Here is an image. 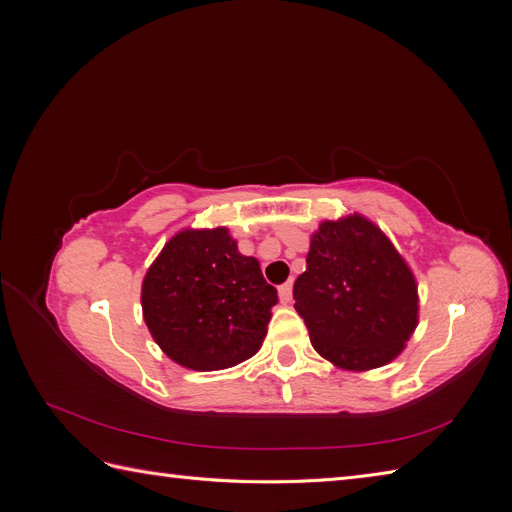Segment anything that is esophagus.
Listing matches in <instances>:
<instances>
[{"label": "esophagus", "instance_id": "1", "mask_svg": "<svg viewBox=\"0 0 512 512\" xmlns=\"http://www.w3.org/2000/svg\"><path fill=\"white\" fill-rule=\"evenodd\" d=\"M280 297H282L284 303H290V299H292V282H286V284L280 286Z\"/></svg>", "mask_w": 512, "mask_h": 512}]
</instances>
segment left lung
<instances>
[{
    "label": "left lung",
    "mask_w": 512,
    "mask_h": 512,
    "mask_svg": "<svg viewBox=\"0 0 512 512\" xmlns=\"http://www.w3.org/2000/svg\"><path fill=\"white\" fill-rule=\"evenodd\" d=\"M292 297L316 352L350 371L391 363L418 322L410 267L359 213L320 224Z\"/></svg>",
    "instance_id": "1"
}]
</instances>
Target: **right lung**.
Returning <instances> with one entry per match:
<instances>
[{"mask_svg": "<svg viewBox=\"0 0 512 512\" xmlns=\"http://www.w3.org/2000/svg\"><path fill=\"white\" fill-rule=\"evenodd\" d=\"M143 316L175 363L215 371L254 356L267 335L277 290L226 228L181 230L143 280Z\"/></svg>", "mask_w": 512, "mask_h": 512, "instance_id": "right-lung-1", "label": "right lung"}]
</instances>
